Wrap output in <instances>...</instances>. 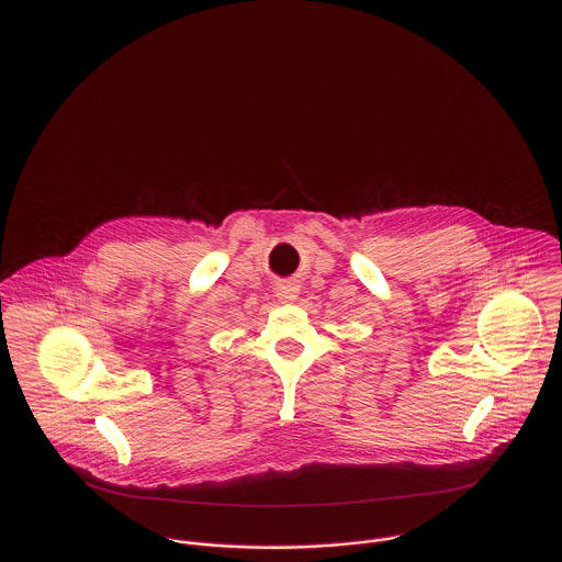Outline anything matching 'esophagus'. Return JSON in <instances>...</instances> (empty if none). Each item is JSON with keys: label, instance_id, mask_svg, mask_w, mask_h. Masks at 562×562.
I'll list each match as a JSON object with an SVG mask.
<instances>
[{"label": "esophagus", "instance_id": "34e87169", "mask_svg": "<svg viewBox=\"0 0 562 562\" xmlns=\"http://www.w3.org/2000/svg\"><path fill=\"white\" fill-rule=\"evenodd\" d=\"M296 285L294 283H281L279 288H277V296L285 303V301H294L296 299Z\"/></svg>", "mask_w": 562, "mask_h": 562}]
</instances>
